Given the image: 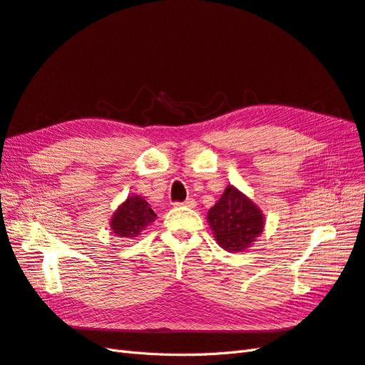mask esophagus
<instances>
[{
	"instance_id": "obj_1",
	"label": "esophagus",
	"mask_w": 365,
	"mask_h": 365,
	"mask_svg": "<svg viewBox=\"0 0 365 365\" xmlns=\"http://www.w3.org/2000/svg\"><path fill=\"white\" fill-rule=\"evenodd\" d=\"M180 205H183V207H188V208H194L195 207V202L192 200V199H186L183 203H180Z\"/></svg>"
}]
</instances>
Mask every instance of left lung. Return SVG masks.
Masks as SVG:
<instances>
[{"label":"left lung","mask_w":365,"mask_h":365,"mask_svg":"<svg viewBox=\"0 0 365 365\" xmlns=\"http://www.w3.org/2000/svg\"><path fill=\"white\" fill-rule=\"evenodd\" d=\"M208 225L217 244L228 253H240L255 244L265 228L257 205L236 186L228 185L208 211Z\"/></svg>","instance_id":"obj_1"}]
</instances>
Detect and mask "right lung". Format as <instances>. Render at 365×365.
Instances as JSON below:
<instances>
[{"instance_id": "right-lung-1", "label": "right lung", "mask_w": 365, "mask_h": 365, "mask_svg": "<svg viewBox=\"0 0 365 365\" xmlns=\"http://www.w3.org/2000/svg\"><path fill=\"white\" fill-rule=\"evenodd\" d=\"M155 217L157 214L142 195L130 194L112 214L109 227L117 237L137 239L143 230L155 222Z\"/></svg>"}]
</instances>
